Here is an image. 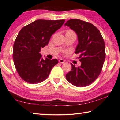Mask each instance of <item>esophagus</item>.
I'll return each mask as SVG.
<instances>
[{
	"mask_svg": "<svg viewBox=\"0 0 120 120\" xmlns=\"http://www.w3.org/2000/svg\"><path fill=\"white\" fill-rule=\"evenodd\" d=\"M59 62L61 63H65V60L62 59H60L59 60Z\"/></svg>",
	"mask_w": 120,
	"mask_h": 120,
	"instance_id": "34e87169",
	"label": "esophagus"
}]
</instances>
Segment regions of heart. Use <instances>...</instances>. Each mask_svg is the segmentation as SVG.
<instances>
[{
	"instance_id": "heart-1",
	"label": "heart",
	"mask_w": 120,
	"mask_h": 120,
	"mask_svg": "<svg viewBox=\"0 0 120 120\" xmlns=\"http://www.w3.org/2000/svg\"><path fill=\"white\" fill-rule=\"evenodd\" d=\"M68 31H69V32H72V33H73V34H75V33L73 31H72V30H68Z\"/></svg>"
}]
</instances>
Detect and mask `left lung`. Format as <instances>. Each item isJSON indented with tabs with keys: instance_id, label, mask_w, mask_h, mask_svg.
Wrapping results in <instances>:
<instances>
[{
	"instance_id": "obj_1",
	"label": "left lung",
	"mask_w": 120,
	"mask_h": 120,
	"mask_svg": "<svg viewBox=\"0 0 120 120\" xmlns=\"http://www.w3.org/2000/svg\"><path fill=\"white\" fill-rule=\"evenodd\" d=\"M77 35L76 54L80 53V67L71 63L72 70L66 74L70 83L78 87L91 85L102 69L105 59V45L98 29L90 22L78 19H71L65 24Z\"/></svg>"
}]
</instances>
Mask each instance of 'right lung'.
<instances>
[{"instance_id": "1", "label": "right lung", "mask_w": 120, "mask_h": 120, "mask_svg": "<svg viewBox=\"0 0 120 120\" xmlns=\"http://www.w3.org/2000/svg\"><path fill=\"white\" fill-rule=\"evenodd\" d=\"M64 22V19H38L20 30L14 43L13 56L15 68L22 80L35 84L48 77L58 60L43 59L40 52Z\"/></svg>"}]
</instances>
